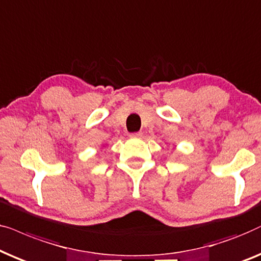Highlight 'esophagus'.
<instances>
[{
	"mask_svg": "<svg viewBox=\"0 0 261 261\" xmlns=\"http://www.w3.org/2000/svg\"><path fill=\"white\" fill-rule=\"evenodd\" d=\"M142 136V133H133V134H130V137H133V138H140Z\"/></svg>",
	"mask_w": 261,
	"mask_h": 261,
	"instance_id": "34e87169",
	"label": "esophagus"
}]
</instances>
